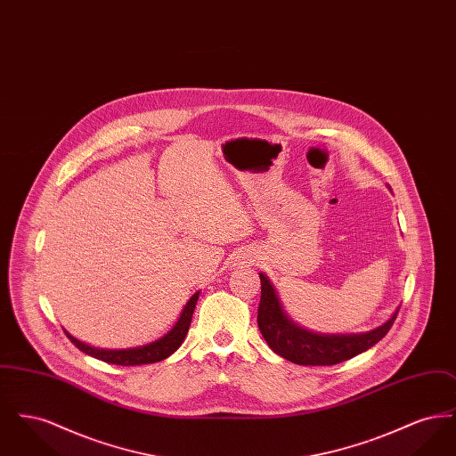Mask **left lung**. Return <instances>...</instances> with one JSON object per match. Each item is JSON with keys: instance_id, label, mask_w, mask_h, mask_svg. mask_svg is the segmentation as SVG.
<instances>
[{"instance_id": "left-lung-1", "label": "left lung", "mask_w": 456, "mask_h": 456, "mask_svg": "<svg viewBox=\"0 0 456 456\" xmlns=\"http://www.w3.org/2000/svg\"><path fill=\"white\" fill-rule=\"evenodd\" d=\"M261 299L258 326L268 347L283 359L301 366H333L348 361L376 346L388 331L398 314L370 331L357 335H320L296 325L282 309L275 287L260 273Z\"/></svg>"}]
</instances>
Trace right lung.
Returning a JSON list of instances; mask_svg holds the SVG:
<instances>
[{
  "instance_id": "add662e5",
  "label": "right lung",
  "mask_w": 456,
  "mask_h": 456,
  "mask_svg": "<svg viewBox=\"0 0 456 456\" xmlns=\"http://www.w3.org/2000/svg\"><path fill=\"white\" fill-rule=\"evenodd\" d=\"M200 292H196L191 296V299L186 303L181 311L179 320L175 322V325L171 328V331H167L162 338L155 340L152 344L142 346V347L125 348V350H106V348L92 347L80 340H77L75 337H71L65 330L66 337L73 342V346L80 348L82 352H86L87 355H92L99 361H104L109 364H118V366H140V364H152L167 359L171 354H174L177 348L181 347L190 325H191V318H193V311H195L196 301H198Z\"/></svg>"
}]
</instances>
